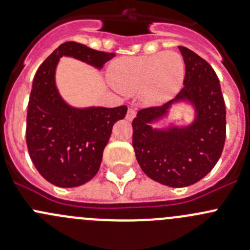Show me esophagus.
I'll return each mask as SVG.
<instances>
[{
  "label": "esophagus",
  "instance_id": "obj_1",
  "mask_svg": "<svg viewBox=\"0 0 250 250\" xmlns=\"http://www.w3.org/2000/svg\"><path fill=\"white\" fill-rule=\"evenodd\" d=\"M137 116V112H135V110L133 109V107H128V111H127V115H125V118H127L128 121H132L133 118Z\"/></svg>",
  "mask_w": 250,
  "mask_h": 250
}]
</instances>
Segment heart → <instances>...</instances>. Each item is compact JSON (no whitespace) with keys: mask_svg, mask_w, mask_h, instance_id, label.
Returning <instances> with one entry per match:
<instances>
[{"mask_svg":"<svg viewBox=\"0 0 250 250\" xmlns=\"http://www.w3.org/2000/svg\"><path fill=\"white\" fill-rule=\"evenodd\" d=\"M185 62L180 54L165 52L151 55L123 57L111 62L110 82L123 94L138 92L146 105H160L180 90Z\"/></svg>","mask_w":250,"mask_h":250,"instance_id":"b5f03b06","label":"heart"}]
</instances>
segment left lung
I'll return each instance as SVG.
<instances>
[{
  "mask_svg": "<svg viewBox=\"0 0 250 250\" xmlns=\"http://www.w3.org/2000/svg\"><path fill=\"white\" fill-rule=\"evenodd\" d=\"M179 49L185 62L184 87L174 100L141 109L132 123L133 147L141 169L170 188L192 185L204 178L220 158L226 138L225 102L215 71L188 48ZM180 100L196 107V121L190 127L156 131L149 127Z\"/></svg>",
  "mask_w": 250,
  "mask_h": 250,
  "instance_id": "8db88e82",
  "label": "left lung"
}]
</instances>
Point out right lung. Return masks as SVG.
Returning a JSON list of instances; mask_svg holds the SVG:
<instances>
[{
    "label": "right lung",
    "instance_id": "right-lung-1",
    "mask_svg": "<svg viewBox=\"0 0 250 250\" xmlns=\"http://www.w3.org/2000/svg\"><path fill=\"white\" fill-rule=\"evenodd\" d=\"M62 55L102 67L116 54L65 42L40 65L32 82L26 115L30 157L50 184L75 188L98 173L113 125L125 118L127 106L78 110L65 104L54 84L55 66Z\"/></svg>",
    "mask_w": 250,
    "mask_h": 250
}]
</instances>
